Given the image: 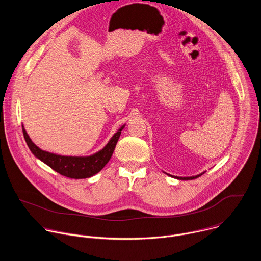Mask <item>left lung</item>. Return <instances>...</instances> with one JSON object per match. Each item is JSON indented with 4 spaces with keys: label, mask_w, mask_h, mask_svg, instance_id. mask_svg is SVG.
Returning a JSON list of instances; mask_svg holds the SVG:
<instances>
[{
    "label": "left lung",
    "mask_w": 261,
    "mask_h": 261,
    "mask_svg": "<svg viewBox=\"0 0 261 261\" xmlns=\"http://www.w3.org/2000/svg\"><path fill=\"white\" fill-rule=\"evenodd\" d=\"M204 172H205V171H203V172H201V173H199V174H197V175H194V176H184V177H182V176H174V175H170V174H168V175H169V176H172V177H175V178H177V179L186 180V179H194V178H196V177L202 175Z\"/></svg>",
    "instance_id": "left-lung-1"
}]
</instances>
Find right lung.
<instances>
[{
    "label": "right lung",
    "instance_id": "add662e5",
    "mask_svg": "<svg viewBox=\"0 0 261 261\" xmlns=\"http://www.w3.org/2000/svg\"><path fill=\"white\" fill-rule=\"evenodd\" d=\"M125 128L123 125L109 139L106 145L99 152L90 156H62L54 153H49L41 150L37 146L30 136L28 135L25 129L22 126V132L25 142L33 155L41 160L43 163L48 165L55 171L60 174L70 177V178H87L98 173L109 161L115 151L116 144L120 138L122 130Z\"/></svg>",
    "mask_w": 261,
    "mask_h": 261
}]
</instances>
